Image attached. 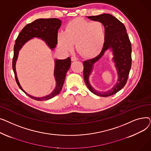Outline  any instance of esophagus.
<instances>
[{
    "mask_svg": "<svg viewBox=\"0 0 151 151\" xmlns=\"http://www.w3.org/2000/svg\"><path fill=\"white\" fill-rule=\"evenodd\" d=\"M71 61H76L78 60V58L76 57H75V55H73V56H71Z\"/></svg>",
    "mask_w": 151,
    "mask_h": 151,
    "instance_id": "1",
    "label": "esophagus"
}]
</instances>
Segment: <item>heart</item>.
Returning a JSON list of instances; mask_svg holds the SVG:
<instances>
[{
    "label": "heart",
    "instance_id": "heart-1",
    "mask_svg": "<svg viewBox=\"0 0 151 151\" xmlns=\"http://www.w3.org/2000/svg\"><path fill=\"white\" fill-rule=\"evenodd\" d=\"M58 44L63 51H70L76 44L78 52L86 58L96 57L101 51L105 42V30L99 21L89 22L78 18L70 21L65 32L58 35Z\"/></svg>",
    "mask_w": 151,
    "mask_h": 151
}]
</instances>
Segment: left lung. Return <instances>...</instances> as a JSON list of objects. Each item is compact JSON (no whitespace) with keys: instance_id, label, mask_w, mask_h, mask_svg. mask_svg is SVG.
Segmentation results:
<instances>
[{"instance_id":"obj_1","label":"left lung","mask_w":151,"mask_h":151,"mask_svg":"<svg viewBox=\"0 0 151 151\" xmlns=\"http://www.w3.org/2000/svg\"><path fill=\"white\" fill-rule=\"evenodd\" d=\"M88 18L91 20L101 22L105 27V42L100 54L92 59L83 62L84 81L89 89L94 94L100 97H108L122 89L127 81L132 65V46L124 24L110 14L91 16ZM114 51V60L119 75V82L114 88L106 93H99L92 88L88 82V76L93 63L98 60L108 49Z\"/></svg>"}]
</instances>
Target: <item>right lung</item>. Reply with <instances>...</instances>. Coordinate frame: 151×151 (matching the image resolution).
<instances>
[{
	"mask_svg": "<svg viewBox=\"0 0 151 151\" xmlns=\"http://www.w3.org/2000/svg\"><path fill=\"white\" fill-rule=\"evenodd\" d=\"M62 21L57 18H48V19H38L32 22L27 24L24 27L21 32L18 35L17 38L15 40L14 46V54L12 62L13 70L14 73L15 80L17 81L19 88L26 93L31 99L35 100H47L53 98L59 94L62 88L64 83L65 78L67 71L70 67L71 59L68 58L63 60H55V69L54 76L56 80V88L54 91L50 94L44 97L37 98L30 96L24 91L21 87L16 73L15 64L17 60L18 52L21 47L24 45L28 40L33 37L42 38L47 43L51 49H54L55 45L58 43V32L61 26Z\"/></svg>",
	"mask_w": 151,
	"mask_h": 151,
	"instance_id": "add662e5",
	"label": "right lung"
}]
</instances>
